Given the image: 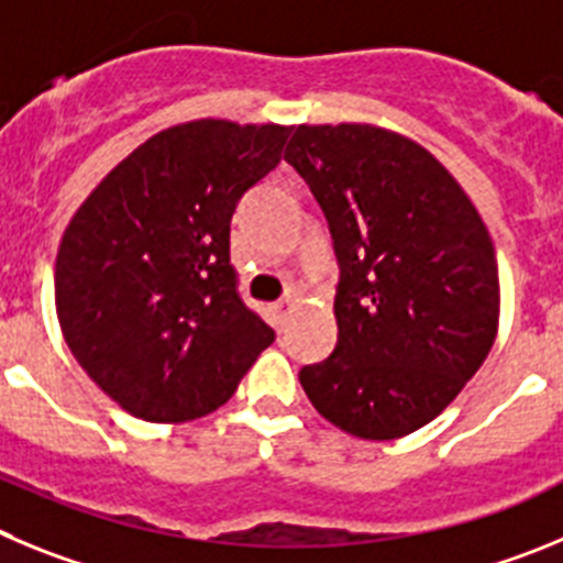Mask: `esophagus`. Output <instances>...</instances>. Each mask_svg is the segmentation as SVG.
Instances as JSON below:
<instances>
[{"mask_svg":"<svg viewBox=\"0 0 563 563\" xmlns=\"http://www.w3.org/2000/svg\"><path fill=\"white\" fill-rule=\"evenodd\" d=\"M288 308H291V300H280V302H275V306H272V319H275L277 331H280V328L286 325Z\"/></svg>","mask_w":563,"mask_h":563,"instance_id":"obj_1","label":"esophagus"}]
</instances>
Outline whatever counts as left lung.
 I'll use <instances>...</instances> for the list:
<instances>
[{"label": "left lung", "instance_id": "1", "mask_svg": "<svg viewBox=\"0 0 563 563\" xmlns=\"http://www.w3.org/2000/svg\"><path fill=\"white\" fill-rule=\"evenodd\" d=\"M286 162L325 212L342 266L339 342L300 369L308 401L364 440L427 427L496 339L488 227L423 145L378 125H297Z\"/></svg>", "mask_w": 563, "mask_h": 563}]
</instances>
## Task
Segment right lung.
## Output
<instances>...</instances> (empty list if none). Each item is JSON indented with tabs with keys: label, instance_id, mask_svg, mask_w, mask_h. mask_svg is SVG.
I'll return each instance as SVG.
<instances>
[{
	"label": "right lung",
	"instance_id": "right-lung-1",
	"mask_svg": "<svg viewBox=\"0 0 563 563\" xmlns=\"http://www.w3.org/2000/svg\"><path fill=\"white\" fill-rule=\"evenodd\" d=\"M288 125L190 120L111 170L60 238L55 311L111 401L181 423L230 401L272 331L235 291L230 221L280 162Z\"/></svg>",
	"mask_w": 563,
	"mask_h": 563
}]
</instances>
